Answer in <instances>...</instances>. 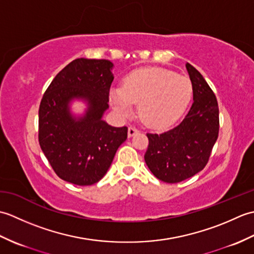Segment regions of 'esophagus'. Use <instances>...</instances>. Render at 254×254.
I'll return each mask as SVG.
<instances>
[{
  "label": "esophagus",
  "instance_id": "esophagus-1",
  "mask_svg": "<svg viewBox=\"0 0 254 254\" xmlns=\"http://www.w3.org/2000/svg\"><path fill=\"white\" fill-rule=\"evenodd\" d=\"M139 131L137 130L136 127H128V130H127V136L128 137H132L133 135H135L136 133H138Z\"/></svg>",
  "mask_w": 254,
  "mask_h": 254
}]
</instances>
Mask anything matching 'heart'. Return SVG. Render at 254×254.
<instances>
[{"mask_svg":"<svg viewBox=\"0 0 254 254\" xmlns=\"http://www.w3.org/2000/svg\"><path fill=\"white\" fill-rule=\"evenodd\" d=\"M193 95V85L186 76L158 67H144L130 73L123 87L115 86L110 96L115 109L130 116L138 104V115L146 126L164 128L174 124L186 111Z\"/></svg>","mask_w":254,"mask_h":254,"instance_id":"1","label":"heart"}]
</instances>
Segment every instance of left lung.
Wrapping results in <instances>:
<instances>
[{
  "label": "left lung",
  "mask_w": 254,
  "mask_h": 254,
  "mask_svg": "<svg viewBox=\"0 0 254 254\" xmlns=\"http://www.w3.org/2000/svg\"><path fill=\"white\" fill-rule=\"evenodd\" d=\"M193 85V104L185 119L161 134L147 133L145 163L157 179L181 182L204 169L219 131L216 96L197 69L187 63Z\"/></svg>",
  "instance_id": "8db88e82"
}]
</instances>
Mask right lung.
I'll return each mask as SVG.
<instances>
[{"mask_svg":"<svg viewBox=\"0 0 254 254\" xmlns=\"http://www.w3.org/2000/svg\"><path fill=\"white\" fill-rule=\"evenodd\" d=\"M112 67L109 60L76 59L58 73L41 99L40 147L56 174L73 185L98 182L127 138V127H115L102 120L109 108ZM74 99L88 104L82 117L69 110Z\"/></svg>","mask_w":254,"mask_h":254,"instance_id":"add662e5","label":"right lung"}]
</instances>
